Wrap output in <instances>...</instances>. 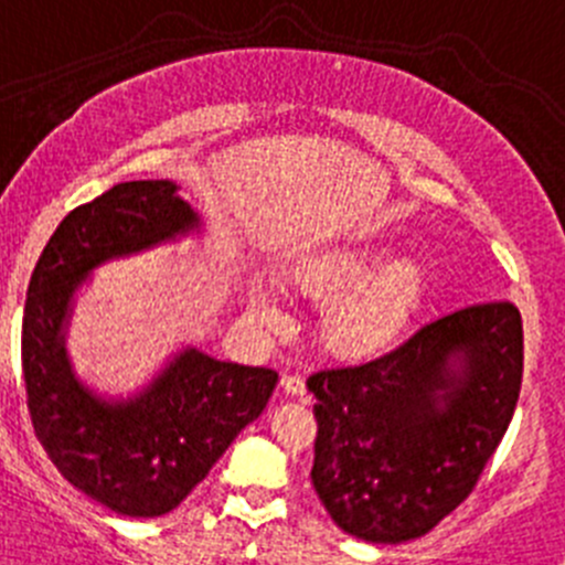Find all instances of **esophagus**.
<instances>
[{
	"label": "esophagus",
	"instance_id": "1",
	"mask_svg": "<svg viewBox=\"0 0 565 565\" xmlns=\"http://www.w3.org/2000/svg\"><path fill=\"white\" fill-rule=\"evenodd\" d=\"M281 388L287 394H292V397H303V394H306V383H303V377H300V375H284L281 377Z\"/></svg>",
	"mask_w": 565,
	"mask_h": 565
}]
</instances>
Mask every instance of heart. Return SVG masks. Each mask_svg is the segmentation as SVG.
<instances>
[{
    "instance_id": "obj_1",
    "label": "heart",
    "mask_w": 565,
    "mask_h": 565,
    "mask_svg": "<svg viewBox=\"0 0 565 565\" xmlns=\"http://www.w3.org/2000/svg\"><path fill=\"white\" fill-rule=\"evenodd\" d=\"M383 245L331 248L300 262L289 276L295 292L322 306L317 339L342 361H372L386 355L419 315L428 295V273L411 256L393 259ZM254 309L265 322L281 320L265 289L254 292Z\"/></svg>"
}]
</instances>
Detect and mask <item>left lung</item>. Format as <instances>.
Here are the masks:
<instances>
[{"label":"left lung","mask_w":565,"mask_h":565,"mask_svg":"<svg viewBox=\"0 0 565 565\" xmlns=\"http://www.w3.org/2000/svg\"><path fill=\"white\" fill-rule=\"evenodd\" d=\"M522 366V315L489 300L422 326L381 359L315 372L311 483L333 522L399 544L450 516L511 425Z\"/></svg>","instance_id":"1"}]
</instances>
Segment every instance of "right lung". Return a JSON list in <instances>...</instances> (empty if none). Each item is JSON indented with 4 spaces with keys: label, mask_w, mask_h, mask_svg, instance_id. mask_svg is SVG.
<instances>
[{
    "label": "right lung",
    "mask_w": 565,
    "mask_h": 565,
    "mask_svg": "<svg viewBox=\"0 0 565 565\" xmlns=\"http://www.w3.org/2000/svg\"><path fill=\"white\" fill-rule=\"evenodd\" d=\"M201 226L168 179L120 182L76 206L49 237L26 289L21 366L38 441L68 483L131 519L173 511L239 430L265 411L278 372L195 348L129 399L96 397L65 353L71 298L93 267Z\"/></svg>",
    "instance_id": "add662e5"
}]
</instances>
